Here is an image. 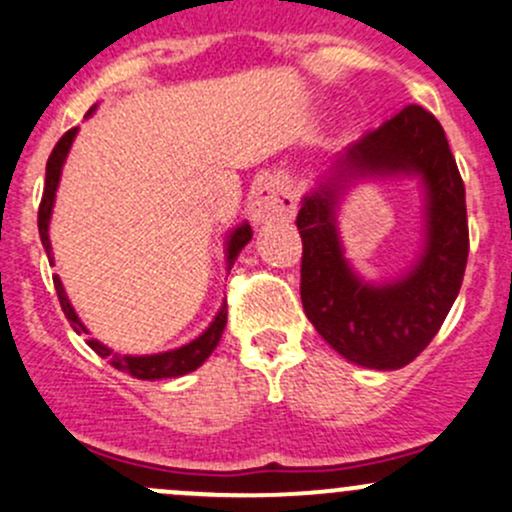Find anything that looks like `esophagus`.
Returning a JSON list of instances; mask_svg holds the SVG:
<instances>
[{"label": "esophagus", "mask_w": 512, "mask_h": 512, "mask_svg": "<svg viewBox=\"0 0 512 512\" xmlns=\"http://www.w3.org/2000/svg\"><path fill=\"white\" fill-rule=\"evenodd\" d=\"M251 219L256 224H273L288 222L298 212V195L290 180L271 175L261 180L251 192Z\"/></svg>", "instance_id": "1"}]
</instances>
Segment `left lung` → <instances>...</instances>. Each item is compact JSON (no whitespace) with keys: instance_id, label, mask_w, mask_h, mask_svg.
<instances>
[{"instance_id":"8db88e82","label":"left lung","mask_w":512,"mask_h":512,"mask_svg":"<svg viewBox=\"0 0 512 512\" xmlns=\"http://www.w3.org/2000/svg\"><path fill=\"white\" fill-rule=\"evenodd\" d=\"M417 177L423 188V249L398 279L366 281L345 258L338 205L359 179ZM300 298L322 339L356 366H408L442 327L469 258L466 192L447 136L420 104L351 144L298 212Z\"/></svg>"}]
</instances>
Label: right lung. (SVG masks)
Returning a JSON list of instances; mask_svg holds the SVG:
<instances>
[{
    "label": "right lung",
    "instance_id": "1",
    "mask_svg": "<svg viewBox=\"0 0 512 512\" xmlns=\"http://www.w3.org/2000/svg\"><path fill=\"white\" fill-rule=\"evenodd\" d=\"M92 112H95V107L87 112V117H92ZM75 136H78V126H75V129H70L68 134H63V139H60L56 148H53L51 158H48V163H46V188H43V200H41V207H38V234H41V244H43V249H46L48 261L51 263H53V246H51V236H48V224H51L53 205H56V190L60 185V173H63L65 158H68ZM251 234L254 232H251L249 222L236 224L232 232L227 234V241H224L227 271H232L236 256H239L241 249L249 244ZM53 283H56L60 307H63L65 317H68V322L73 324L75 332L90 334V329L82 324L78 312H75V307L70 305L68 295H65V288H63V283H60L58 276L53 278ZM224 327H227V300L222 302V307H219V312L214 315L210 327H207L200 337H195L192 342L183 344V346H175V349L158 351V354L134 356V354H119V351L109 349L107 344H102L100 339H87V346H90L95 354H100L102 359H107L109 364L117 368V371L129 373V376L141 378V381H158V378L185 376V373L195 371V368H200L202 364H205V361L210 359L212 351L217 349Z\"/></svg>",
    "mask_w": 512,
    "mask_h": 512
}]
</instances>
